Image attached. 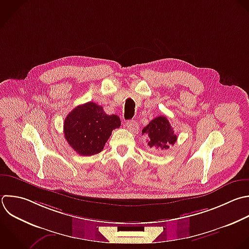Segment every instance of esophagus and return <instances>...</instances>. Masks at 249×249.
<instances>
[{
  "mask_svg": "<svg viewBox=\"0 0 249 249\" xmlns=\"http://www.w3.org/2000/svg\"><path fill=\"white\" fill-rule=\"evenodd\" d=\"M125 125H126V127H127L131 132H136V131H138V129H139L138 124H137L135 121H133V120L127 121L126 124H125Z\"/></svg>",
  "mask_w": 249,
  "mask_h": 249,
  "instance_id": "1",
  "label": "esophagus"
}]
</instances>
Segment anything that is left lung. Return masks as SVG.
Returning a JSON list of instances; mask_svg holds the SVG:
<instances>
[{"label":"left lung","mask_w":249,"mask_h":249,"mask_svg":"<svg viewBox=\"0 0 249 249\" xmlns=\"http://www.w3.org/2000/svg\"><path fill=\"white\" fill-rule=\"evenodd\" d=\"M142 134H146L149 137L148 145L150 148L168 149L170 146L174 145L177 140L173 128L164 116H159L152 120L149 124L142 129Z\"/></svg>","instance_id":"8db88e82"}]
</instances>
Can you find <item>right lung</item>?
<instances>
[{"mask_svg":"<svg viewBox=\"0 0 249 249\" xmlns=\"http://www.w3.org/2000/svg\"><path fill=\"white\" fill-rule=\"evenodd\" d=\"M121 126L117 115H107L96 103L88 102L73 109L64 121V135L81 156L100 153L113 129Z\"/></svg>","mask_w":249,"mask_h":249,"instance_id":"add662e5","label":"right lung"}]
</instances>
